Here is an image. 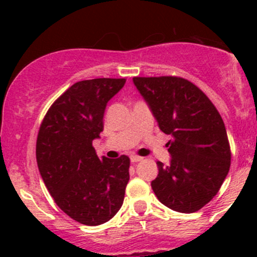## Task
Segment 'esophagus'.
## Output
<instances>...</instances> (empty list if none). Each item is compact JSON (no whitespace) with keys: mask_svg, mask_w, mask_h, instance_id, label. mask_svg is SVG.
I'll list each match as a JSON object with an SVG mask.
<instances>
[{"mask_svg":"<svg viewBox=\"0 0 257 257\" xmlns=\"http://www.w3.org/2000/svg\"><path fill=\"white\" fill-rule=\"evenodd\" d=\"M142 160H143V158L139 157V155H132L131 157L132 163H138V162H142Z\"/></svg>","mask_w":257,"mask_h":257,"instance_id":"34e87169","label":"esophagus"}]
</instances>
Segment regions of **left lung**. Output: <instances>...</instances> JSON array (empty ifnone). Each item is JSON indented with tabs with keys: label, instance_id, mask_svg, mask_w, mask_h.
Returning a JSON list of instances; mask_svg holds the SVG:
<instances>
[{
	"label": "left lung",
	"instance_id": "1",
	"mask_svg": "<svg viewBox=\"0 0 257 257\" xmlns=\"http://www.w3.org/2000/svg\"><path fill=\"white\" fill-rule=\"evenodd\" d=\"M160 131L172 134L170 165L158 162L152 188L162 204L178 212H195L221 188L231 150L221 115L205 93L175 76L134 77Z\"/></svg>",
	"mask_w": 257,
	"mask_h": 257
}]
</instances>
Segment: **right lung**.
Listing matches in <instances>:
<instances>
[{
  "label": "right lung",
  "mask_w": 257,
  "mask_h": 257,
  "mask_svg": "<svg viewBox=\"0 0 257 257\" xmlns=\"http://www.w3.org/2000/svg\"><path fill=\"white\" fill-rule=\"evenodd\" d=\"M124 83H74L49 107L38 131L36 158L46 188L62 211L88 226L104 224L119 211L129 181L131 159H99L92 144L103 132L108 100Z\"/></svg>",
  "instance_id": "add662e5"
}]
</instances>
